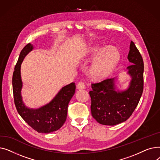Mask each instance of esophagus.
Instances as JSON below:
<instances>
[{"instance_id":"obj_1","label":"esophagus","mask_w":160,"mask_h":160,"mask_svg":"<svg viewBox=\"0 0 160 160\" xmlns=\"http://www.w3.org/2000/svg\"><path fill=\"white\" fill-rule=\"evenodd\" d=\"M77 88L79 89H85L86 88V83L85 82H79L77 84Z\"/></svg>"}]
</instances>
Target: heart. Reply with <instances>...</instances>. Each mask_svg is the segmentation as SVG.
<instances>
[{
	"label": "heart",
	"mask_w": 160,
	"mask_h": 160,
	"mask_svg": "<svg viewBox=\"0 0 160 160\" xmlns=\"http://www.w3.org/2000/svg\"><path fill=\"white\" fill-rule=\"evenodd\" d=\"M120 54L117 48L106 49L91 67L89 71L91 77L95 79L105 77L113 69L118 62Z\"/></svg>",
	"instance_id": "heart-1"
}]
</instances>
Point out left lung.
I'll use <instances>...</instances> for the list:
<instances>
[{"label": "left lung", "mask_w": 160, "mask_h": 160, "mask_svg": "<svg viewBox=\"0 0 160 160\" xmlns=\"http://www.w3.org/2000/svg\"><path fill=\"white\" fill-rule=\"evenodd\" d=\"M128 59V73L132 77L130 86L124 91H116L113 78L93 83L89 91L91 115L101 124L113 126L127 121L137 107L143 91L144 63L132 41Z\"/></svg>", "instance_id": "obj_1"}]
</instances>
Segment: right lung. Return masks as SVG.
Returning <instances> with one entry per match:
<instances>
[{
    "label": "right lung",
    "mask_w": 160,
    "mask_h": 160,
    "mask_svg": "<svg viewBox=\"0 0 160 160\" xmlns=\"http://www.w3.org/2000/svg\"><path fill=\"white\" fill-rule=\"evenodd\" d=\"M32 48L30 43L25 46L15 65L12 78L14 102L19 114L30 127L39 133H48L60 129L65 123L67 108L75 93L76 85L72 82L64 86L52 101L43 107L37 110L27 108L23 104L21 95L22 81L20 70L23 59Z\"/></svg>",
    "instance_id": "1"
}]
</instances>
